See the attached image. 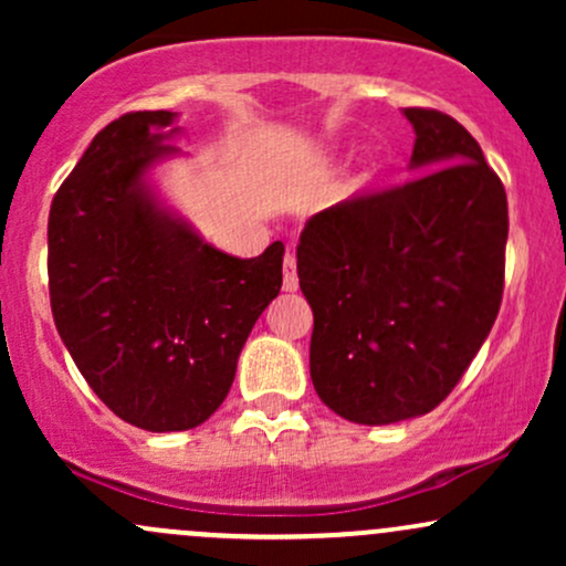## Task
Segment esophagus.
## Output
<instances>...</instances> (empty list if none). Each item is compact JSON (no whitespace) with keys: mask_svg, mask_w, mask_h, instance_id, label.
<instances>
[{"mask_svg":"<svg viewBox=\"0 0 566 566\" xmlns=\"http://www.w3.org/2000/svg\"><path fill=\"white\" fill-rule=\"evenodd\" d=\"M284 290L295 292L297 290V265H295V255L287 250L284 255Z\"/></svg>","mask_w":566,"mask_h":566,"instance_id":"34e87169","label":"esophagus"}]
</instances>
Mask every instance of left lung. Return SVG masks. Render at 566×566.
I'll list each match as a JSON object with an SVG mask.
<instances>
[{
  "label": "left lung",
  "instance_id": "obj_1",
  "mask_svg": "<svg viewBox=\"0 0 566 566\" xmlns=\"http://www.w3.org/2000/svg\"><path fill=\"white\" fill-rule=\"evenodd\" d=\"M412 170L308 218L297 279L314 311L311 380L350 423L431 412L463 378L503 301L509 199L473 135L405 108Z\"/></svg>",
  "mask_w": 566,
  "mask_h": 566
}]
</instances>
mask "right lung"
Listing matches in <instances>:
<instances>
[{
    "instance_id": "1",
    "label": "right lung",
    "mask_w": 566,
    "mask_h": 566,
    "mask_svg": "<svg viewBox=\"0 0 566 566\" xmlns=\"http://www.w3.org/2000/svg\"><path fill=\"white\" fill-rule=\"evenodd\" d=\"M172 112L106 125L57 188L48 223L50 305L84 380L143 431H188L229 394L237 359L282 287L284 244L226 255L161 210L148 167L178 148Z\"/></svg>"
}]
</instances>
